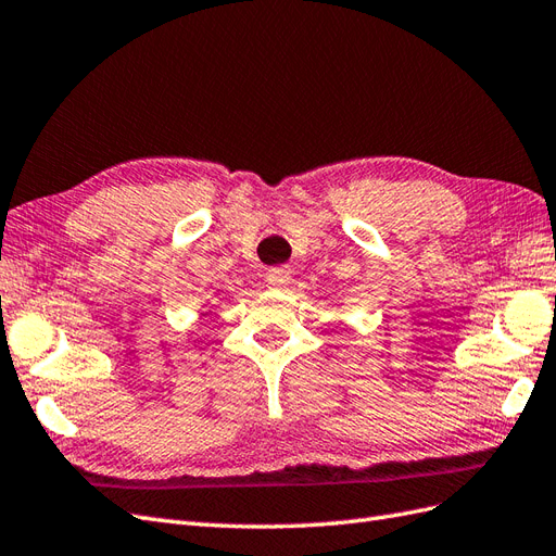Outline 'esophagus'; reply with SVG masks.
Returning <instances> with one entry per match:
<instances>
[{
    "instance_id": "34e87169",
    "label": "esophagus",
    "mask_w": 556,
    "mask_h": 556,
    "mask_svg": "<svg viewBox=\"0 0 556 556\" xmlns=\"http://www.w3.org/2000/svg\"><path fill=\"white\" fill-rule=\"evenodd\" d=\"M290 280H292V268L290 266H274V268H268V271H266L268 288H278V290L288 288Z\"/></svg>"
}]
</instances>
